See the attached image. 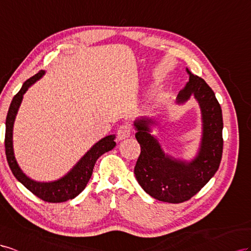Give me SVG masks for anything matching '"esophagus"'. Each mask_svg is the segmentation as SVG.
Returning <instances> with one entry per match:
<instances>
[{
	"label": "esophagus",
	"mask_w": 251,
	"mask_h": 251,
	"mask_svg": "<svg viewBox=\"0 0 251 251\" xmlns=\"http://www.w3.org/2000/svg\"><path fill=\"white\" fill-rule=\"evenodd\" d=\"M130 134H131V127L129 124H123L119 127L117 135H118V139L120 141L130 137Z\"/></svg>",
	"instance_id": "obj_1"
}]
</instances>
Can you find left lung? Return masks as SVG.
I'll list each match as a JSON object with an SVG mask.
<instances>
[{
    "mask_svg": "<svg viewBox=\"0 0 251 251\" xmlns=\"http://www.w3.org/2000/svg\"><path fill=\"white\" fill-rule=\"evenodd\" d=\"M186 70L189 81L178 92L176 102L183 104L193 96L201 108L203 133L195 159L185 162L164 152L150 133V125L155 124L152 119L142 117L133 124L141 146L134 166L138 183L149 196L173 204L188 201L208 183L219 169L223 152V117L216 95L202 77Z\"/></svg>",
    "mask_w": 251,
    "mask_h": 251,
    "instance_id": "left-lung-1",
    "label": "left lung"
}]
</instances>
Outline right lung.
<instances>
[{
  "label": "right lung",
  "instance_id": "add662e5",
  "mask_svg": "<svg viewBox=\"0 0 251 251\" xmlns=\"http://www.w3.org/2000/svg\"><path fill=\"white\" fill-rule=\"evenodd\" d=\"M45 71L41 70L37 75H34L23 84L22 88L18 94L13 97L11 104L9 106L8 113L6 118V132H5V152L7 162L12 171L13 176H16L19 182L22 183L25 187L30 190L34 196L48 203H61L66 202L68 200L75 199L76 196L85 189L89 178L94 171L95 164L97 160L105 152L109 151L114 146V135H107V137L100 140L92 146L87 152L84 154L82 159L78 161L75 166L69 173L59 180L53 182H37L28 177L22 169L20 168L13 152L12 144V131L13 124L16 116L19 110V107L22 103L23 96L30 86L37 82L44 75Z\"/></svg>",
  "mask_w": 251,
  "mask_h": 251
}]
</instances>
